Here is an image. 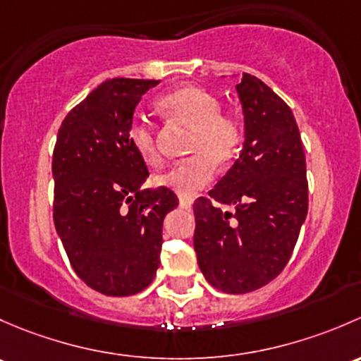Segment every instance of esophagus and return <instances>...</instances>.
Wrapping results in <instances>:
<instances>
[{
	"instance_id": "esophagus-1",
	"label": "esophagus",
	"mask_w": 361,
	"mask_h": 361,
	"mask_svg": "<svg viewBox=\"0 0 361 361\" xmlns=\"http://www.w3.org/2000/svg\"><path fill=\"white\" fill-rule=\"evenodd\" d=\"M179 205H180V208H191L192 200L191 198H185V196H180V198H179Z\"/></svg>"
}]
</instances>
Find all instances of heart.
<instances>
[{"instance_id":"heart-1","label":"heart","mask_w":361,"mask_h":361,"mask_svg":"<svg viewBox=\"0 0 361 361\" xmlns=\"http://www.w3.org/2000/svg\"><path fill=\"white\" fill-rule=\"evenodd\" d=\"M169 120H180L195 128L188 151L192 156L173 163L156 176V184L180 196H192L214 177L215 163L226 165L235 158L243 140L240 121L221 113V102L210 92L198 87H182L163 95L156 102ZM130 146L146 165L161 161L154 128L146 118H133L128 128Z\"/></svg>"}]
</instances>
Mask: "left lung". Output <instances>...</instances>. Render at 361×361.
<instances>
[{"label":"left lung","mask_w":361,"mask_h":361,"mask_svg":"<svg viewBox=\"0 0 361 361\" xmlns=\"http://www.w3.org/2000/svg\"><path fill=\"white\" fill-rule=\"evenodd\" d=\"M235 88L243 113V147L208 191L210 198L192 205V243L212 287L247 293L287 266L307 215V180L290 107L250 74H243ZM215 201L235 206V212H222Z\"/></svg>","instance_id":"1"}]
</instances>
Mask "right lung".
<instances>
[{
    "instance_id": "add662e5",
    "label": "right lung",
    "mask_w": 361,
    "mask_h": 361,
    "mask_svg": "<svg viewBox=\"0 0 361 361\" xmlns=\"http://www.w3.org/2000/svg\"><path fill=\"white\" fill-rule=\"evenodd\" d=\"M158 83L104 81L57 133L55 229L78 276L104 295L149 287L159 267L163 219L179 205L169 188L142 189L149 172L128 140L137 104Z\"/></svg>"
}]
</instances>
